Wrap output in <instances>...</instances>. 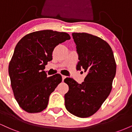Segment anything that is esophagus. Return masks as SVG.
<instances>
[{
    "label": "esophagus",
    "mask_w": 132,
    "mask_h": 132,
    "mask_svg": "<svg viewBox=\"0 0 132 132\" xmlns=\"http://www.w3.org/2000/svg\"><path fill=\"white\" fill-rule=\"evenodd\" d=\"M62 81H63L65 79V78H66V76H64V75H62Z\"/></svg>",
    "instance_id": "34e87169"
}]
</instances>
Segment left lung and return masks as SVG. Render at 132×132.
I'll return each instance as SVG.
<instances>
[{"instance_id": "8db88e82", "label": "left lung", "mask_w": 132, "mask_h": 132, "mask_svg": "<svg viewBox=\"0 0 132 132\" xmlns=\"http://www.w3.org/2000/svg\"><path fill=\"white\" fill-rule=\"evenodd\" d=\"M72 36L79 56L76 69H83L87 75L81 84L71 78L64 79L69 87L64 96L65 106L75 116L88 118L110 95L116 63L111 46L103 39L84 32H74Z\"/></svg>"}]
</instances>
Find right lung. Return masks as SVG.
<instances>
[{
    "label": "right lung",
    "instance_id": "1",
    "mask_svg": "<svg viewBox=\"0 0 132 132\" xmlns=\"http://www.w3.org/2000/svg\"><path fill=\"white\" fill-rule=\"evenodd\" d=\"M70 39L66 32L43 30L27 34L17 43L9 72L14 98L25 111L37 113L46 108L50 95L62 79L60 74L48 77L44 69L53 59L55 47Z\"/></svg>",
    "mask_w": 132,
    "mask_h": 132
}]
</instances>
